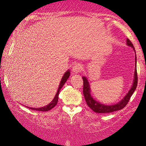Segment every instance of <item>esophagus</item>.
Returning a JSON list of instances; mask_svg holds the SVG:
<instances>
[{
	"mask_svg": "<svg viewBox=\"0 0 146 146\" xmlns=\"http://www.w3.org/2000/svg\"><path fill=\"white\" fill-rule=\"evenodd\" d=\"M82 70V66L80 64H75L73 65V68H72V71L74 73H80Z\"/></svg>",
	"mask_w": 146,
	"mask_h": 146,
	"instance_id": "esophagus-1",
	"label": "esophagus"
}]
</instances>
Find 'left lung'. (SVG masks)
I'll return each mask as SVG.
<instances>
[{
	"label": "left lung",
	"mask_w": 146,
	"mask_h": 146,
	"mask_svg": "<svg viewBox=\"0 0 146 146\" xmlns=\"http://www.w3.org/2000/svg\"><path fill=\"white\" fill-rule=\"evenodd\" d=\"M126 44L130 47L133 48L134 51L135 52V47H134L133 44L129 39L126 40ZM83 81H84V87H83V94L84 96L85 100L87 105L91 110L95 113H109L112 112L117 111V110H121L125 106V105L128 104L132 94L134 93L135 90H136L137 86V56L136 52H135V73H134V78H133V82H132V86L130 87V89L128 90L126 95L123 97V99H121L119 102H117V104H104L101 102L96 101L94 98H93V95L90 94L91 93V90H90V84L88 82V80L86 77H82Z\"/></svg>",
	"instance_id": "left-lung-1"
}]
</instances>
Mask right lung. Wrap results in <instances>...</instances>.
Segmentation results:
<instances>
[{
  "label": "right lung",
  "instance_id": "obj_1",
  "mask_svg": "<svg viewBox=\"0 0 146 146\" xmlns=\"http://www.w3.org/2000/svg\"><path fill=\"white\" fill-rule=\"evenodd\" d=\"M70 73H70V70H67V71L65 72L62 78V79H61V81H60L59 86H58V90H57V93H56V95H55L54 98H53V100H52V101L50 102L48 104L45 106L40 107V108H32V107H31V108H30V107H28V108H30V109H31V110H38V111H48V110L52 109V108H53L54 106H56L57 104H58V95H59L60 90L62 88V86H64V84L65 82L67 81L68 78H69V76H70Z\"/></svg>",
  "mask_w": 146,
  "mask_h": 146
}]
</instances>
